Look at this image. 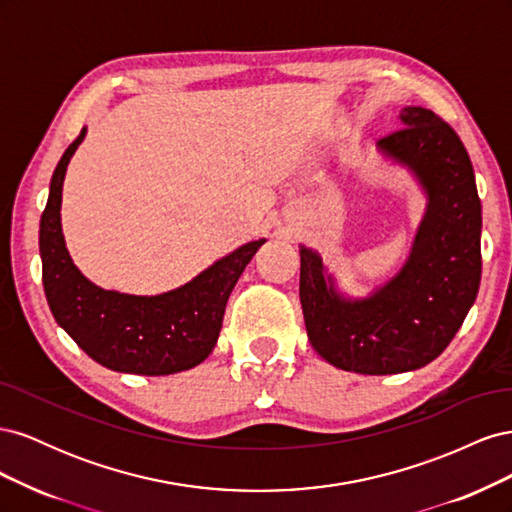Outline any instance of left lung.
<instances>
[{
    "instance_id": "left-lung-1",
    "label": "left lung",
    "mask_w": 512,
    "mask_h": 512,
    "mask_svg": "<svg viewBox=\"0 0 512 512\" xmlns=\"http://www.w3.org/2000/svg\"><path fill=\"white\" fill-rule=\"evenodd\" d=\"M397 132L378 141L427 196L410 256L367 297L335 286L318 252L299 245L309 344L337 369L389 376L421 369L444 352L474 305L480 284V198L474 168L455 130L423 106L399 113Z\"/></svg>"
}]
</instances>
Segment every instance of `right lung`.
I'll return each instance as SVG.
<instances>
[{
  "mask_svg": "<svg viewBox=\"0 0 512 512\" xmlns=\"http://www.w3.org/2000/svg\"><path fill=\"white\" fill-rule=\"evenodd\" d=\"M85 134L83 128L61 156L40 218L42 284L51 312L79 348L106 369L138 376L192 369L218 344L230 292L267 239L245 243L188 284L151 297L89 282L72 262L61 232V190Z\"/></svg>",
  "mask_w": 512,
  "mask_h": 512,
  "instance_id": "1",
  "label": "right lung"
}]
</instances>
